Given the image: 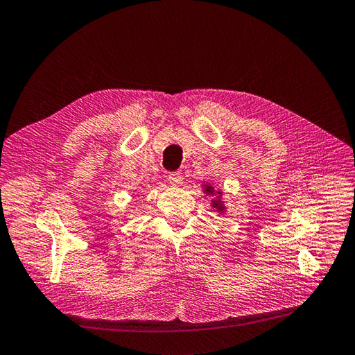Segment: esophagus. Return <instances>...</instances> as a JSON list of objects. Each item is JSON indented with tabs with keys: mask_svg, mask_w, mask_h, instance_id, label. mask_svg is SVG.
Here are the masks:
<instances>
[{
	"mask_svg": "<svg viewBox=\"0 0 355 355\" xmlns=\"http://www.w3.org/2000/svg\"><path fill=\"white\" fill-rule=\"evenodd\" d=\"M168 181L172 186H180L183 183V175H181L180 172H172V174H169L168 177Z\"/></svg>",
	"mask_w": 355,
	"mask_h": 355,
	"instance_id": "esophagus-1",
	"label": "esophagus"
}]
</instances>
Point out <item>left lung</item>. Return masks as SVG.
<instances>
[{
	"label": "left lung",
	"mask_w": 355,
	"mask_h": 355,
	"mask_svg": "<svg viewBox=\"0 0 355 355\" xmlns=\"http://www.w3.org/2000/svg\"><path fill=\"white\" fill-rule=\"evenodd\" d=\"M204 192H205L207 195H216V193L219 195V196H217L216 199H213V201H211V207H214L217 211L223 213V211H225V205H223V201L220 199L222 192H216L214 187H213L211 184H204Z\"/></svg>",
	"instance_id": "left-lung-1"
}]
</instances>
